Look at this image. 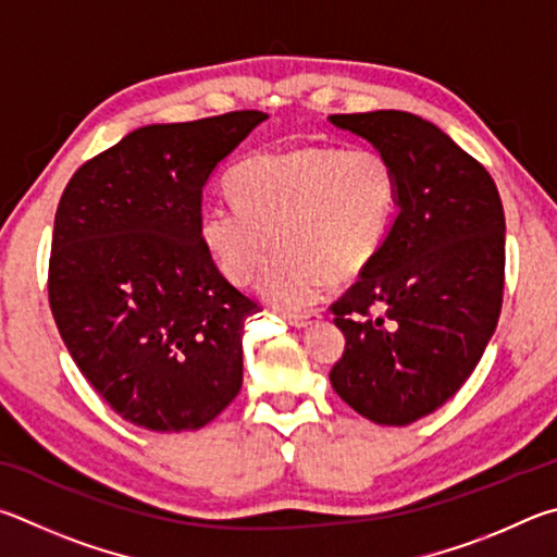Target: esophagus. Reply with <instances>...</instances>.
I'll use <instances>...</instances> for the list:
<instances>
[{"mask_svg":"<svg viewBox=\"0 0 557 557\" xmlns=\"http://www.w3.org/2000/svg\"><path fill=\"white\" fill-rule=\"evenodd\" d=\"M320 315L318 313H288L286 315V320H288V325L290 327H308V325H313L315 320H318Z\"/></svg>","mask_w":557,"mask_h":557,"instance_id":"esophagus-1","label":"esophagus"}]
</instances>
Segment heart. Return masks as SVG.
Wrapping results in <instances>:
<instances>
[{
	"instance_id": "1",
	"label": "heart",
	"mask_w": 557,
	"mask_h": 557,
	"mask_svg": "<svg viewBox=\"0 0 557 557\" xmlns=\"http://www.w3.org/2000/svg\"><path fill=\"white\" fill-rule=\"evenodd\" d=\"M234 205L200 214L222 276L247 286L273 247L261 296L284 310L313 306L330 278L347 284L382 253L398 210L394 163L374 149L304 146L261 153L227 175Z\"/></svg>"
}]
</instances>
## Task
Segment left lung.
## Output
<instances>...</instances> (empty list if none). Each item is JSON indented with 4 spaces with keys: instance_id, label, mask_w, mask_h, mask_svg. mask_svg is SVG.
<instances>
[{
    "instance_id": "left-lung-1",
    "label": "left lung",
    "mask_w": 557,
    "mask_h": 557,
    "mask_svg": "<svg viewBox=\"0 0 557 557\" xmlns=\"http://www.w3.org/2000/svg\"><path fill=\"white\" fill-rule=\"evenodd\" d=\"M394 163L398 214L384 249L335 300L345 352L330 384L379 425H408L453 398L499 323L504 208L480 161L411 112L330 114Z\"/></svg>"
}]
</instances>
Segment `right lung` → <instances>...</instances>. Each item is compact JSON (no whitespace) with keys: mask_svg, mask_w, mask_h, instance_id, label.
<instances>
[{"mask_svg":"<svg viewBox=\"0 0 557 557\" xmlns=\"http://www.w3.org/2000/svg\"><path fill=\"white\" fill-rule=\"evenodd\" d=\"M267 116L141 126L83 163L58 202V333L95 392L146 431H198L242 388V333L259 306L205 249L202 188Z\"/></svg>","mask_w":557,"mask_h":557,"instance_id":"add662e5","label":"right lung"}]
</instances>
